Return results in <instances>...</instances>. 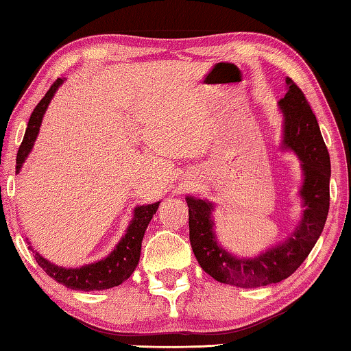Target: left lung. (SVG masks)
<instances>
[{
  "mask_svg": "<svg viewBox=\"0 0 351 351\" xmlns=\"http://www.w3.org/2000/svg\"><path fill=\"white\" fill-rule=\"evenodd\" d=\"M288 92L278 101L283 112L281 147L300 160L302 186L299 199L302 216L283 241L254 258H240L219 243L215 232V204L187 195L189 240L200 267L216 281L239 288H259L288 278L300 267L322 235L329 211L330 160L317 117L307 98L291 79Z\"/></svg>",
  "mask_w": 351,
  "mask_h": 351,
  "instance_id": "left-lung-1",
  "label": "left lung"
}]
</instances>
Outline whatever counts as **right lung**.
Masks as SVG:
<instances>
[{
    "label": "right lung",
    "instance_id": "add662e5",
    "mask_svg": "<svg viewBox=\"0 0 351 351\" xmlns=\"http://www.w3.org/2000/svg\"><path fill=\"white\" fill-rule=\"evenodd\" d=\"M63 81H65V79L58 77L57 81L52 84L43 100L39 101L36 108L33 110L32 116H29L25 136H23V141L17 152L16 173H21L28 154L32 152L34 141H36L38 138L43 117L47 111L49 103H51ZM159 204L160 202H156V204L149 205H138L136 208L133 210V218L130 221V224H128L125 234L122 235V239L119 240V243L116 245V248L112 250L106 258L97 261V263L86 264L75 269L62 267V265L51 263V261H47L44 256L39 254L38 251H34L29 241L28 248L34 253V259H36L39 267L51 276V278L56 280L57 283L66 286V288L76 291H103L114 288V286L124 283V281L127 278H130V275L135 272L141 254L143 237H145L147 224L151 223L152 216L156 215L157 208H159Z\"/></svg>",
    "mask_w": 351,
    "mask_h": 351
}]
</instances>
